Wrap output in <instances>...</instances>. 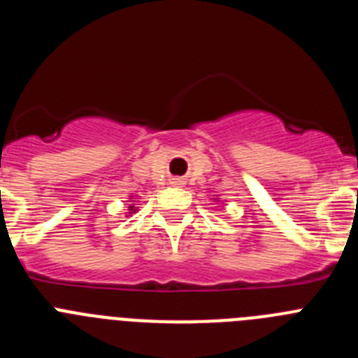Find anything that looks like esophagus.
Listing matches in <instances>:
<instances>
[{"instance_id": "esophagus-1", "label": "esophagus", "mask_w": 358, "mask_h": 358, "mask_svg": "<svg viewBox=\"0 0 358 358\" xmlns=\"http://www.w3.org/2000/svg\"><path fill=\"white\" fill-rule=\"evenodd\" d=\"M179 182H181V181H176V185H179Z\"/></svg>"}]
</instances>
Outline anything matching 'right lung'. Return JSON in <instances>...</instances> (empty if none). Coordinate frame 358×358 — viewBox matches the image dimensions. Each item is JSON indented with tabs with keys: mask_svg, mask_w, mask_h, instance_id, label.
I'll return each mask as SVG.
<instances>
[{
	"mask_svg": "<svg viewBox=\"0 0 358 358\" xmlns=\"http://www.w3.org/2000/svg\"><path fill=\"white\" fill-rule=\"evenodd\" d=\"M131 210H132V206H131Z\"/></svg>",
	"mask_w": 358,
	"mask_h": 358,
	"instance_id": "add662e5",
	"label": "right lung"
}]
</instances>
